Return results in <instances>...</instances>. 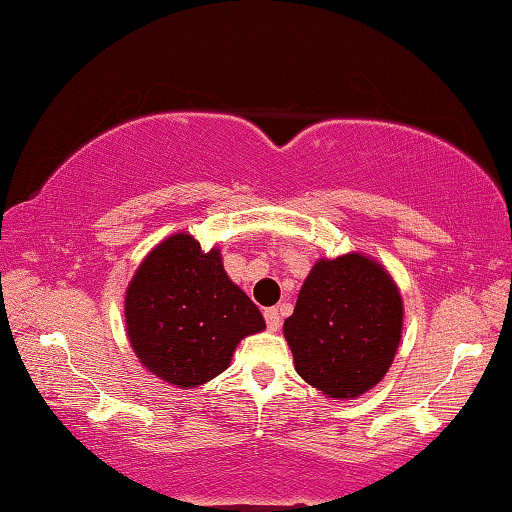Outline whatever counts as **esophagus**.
<instances>
[{
	"mask_svg": "<svg viewBox=\"0 0 512 512\" xmlns=\"http://www.w3.org/2000/svg\"><path fill=\"white\" fill-rule=\"evenodd\" d=\"M265 324H267V329L270 331H279V326H281V313H279V308H265Z\"/></svg>",
	"mask_w": 512,
	"mask_h": 512,
	"instance_id": "obj_1",
	"label": "esophagus"
}]
</instances>
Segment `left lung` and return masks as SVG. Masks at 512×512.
I'll list each match as a JSON object with an SVG mask.
<instances>
[{
  "mask_svg": "<svg viewBox=\"0 0 512 512\" xmlns=\"http://www.w3.org/2000/svg\"><path fill=\"white\" fill-rule=\"evenodd\" d=\"M401 295L379 263L360 254L317 263L283 333L301 379L335 399L374 388L401 338Z\"/></svg>",
  "mask_w": 512,
  "mask_h": 512,
  "instance_id": "left-lung-1",
  "label": "left lung"
}]
</instances>
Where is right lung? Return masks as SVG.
Listing matches in <instances>:
<instances>
[{
  "label": "right lung",
  "mask_w": 512,
  "mask_h": 512,
  "mask_svg": "<svg viewBox=\"0 0 512 512\" xmlns=\"http://www.w3.org/2000/svg\"><path fill=\"white\" fill-rule=\"evenodd\" d=\"M131 347L163 381L195 388L224 372L245 335L265 329L254 301L226 276L220 251L188 233L161 242L124 301Z\"/></svg>",
  "instance_id": "obj_1"
}]
</instances>
